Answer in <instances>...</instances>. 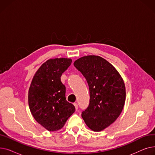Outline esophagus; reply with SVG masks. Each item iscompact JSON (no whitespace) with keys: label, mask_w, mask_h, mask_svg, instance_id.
I'll use <instances>...</instances> for the list:
<instances>
[{"label":"esophagus","mask_w":155,"mask_h":155,"mask_svg":"<svg viewBox=\"0 0 155 155\" xmlns=\"http://www.w3.org/2000/svg\"><path fill=\"white\" fill-rule=\"evenodd\" d=\"M73 105H74V106L75 107V109H76V110H77V109H78V104L75 102V103L73 104Z\"/></svg>","instance_id":"34e87169"}]
</instances>
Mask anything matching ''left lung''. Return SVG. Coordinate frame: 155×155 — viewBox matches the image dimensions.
I'll use <instances>...</instances> for the list:
<instances>
[{
	"label": "left lung",
	"mask_w": 155,
	"mask_h": 155,
	"mask_svg": "<svg viewBox=\"0 0 155 155\" xmlns=\"http://www.w3.org/2000/svg\"><path fill=\"white\" fill-rule=\"evenodd\" d=\"M73 64L85 78L90 92L89 105L82 117L92 131H101L112 124L123 109L124 81L116 69L99 56L82 57Z\"/></svg>",
	"instance_id": "obj_1"
}]
</instances>
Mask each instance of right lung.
Masks as SVG:
<instances>
[{
    "instance_id": "right-lung-1",
    "label": "right lung",
    "mask_w": 155,
    "mask_h": 155,
    "mask_svg": "<svg viewBox=\"0 0 155 155\" xmlns=\"http://www.w3.org/2000/svg\"><path fill=\"white\" fill-rule=\"evenodd\" d=\"M71 63L69 58L48 60L35 73L29 89L32 115L50 131L62 128L75 111L74 105L66 100V87L61 82L62 73Z\"/></svg>"
}]
</instances>
